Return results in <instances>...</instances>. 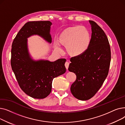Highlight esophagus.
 I'll list each match as a JSON object with an SVG mask.
<instances>
[{
	"mask_svg": "<svg viewBox=\"0 0 125 125\" xmlns=\"http://www.w3.org/2000/svg\"><path fill=\"white\" fill-rule=\"evenodd\" d=\"M69 63L68 62H65V68H66V69H68V67H69Z\"/></svg>",
	"mask_w": 125,
	"mask_h": 125,
	"instance_id": "esophagus-1",
	"label": "esophagus"
}]
</instances>
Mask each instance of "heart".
Instances as JSON below:
<instances>
[{
    "instance_id": "obj_1",
    "label": "heart",
    "mask_w": 125,
    "mask_h": 125,
    "mask_svg": "<svg viewBox=\"0 0 125 125\" xmlns=\"http://www.w3.org/2000/svg\"><path fill=\"white\" fill-rule=\"evenodd\" d=\"M91 40L89 30L85 27L76 26L69 27L63 31L59 36V42L66 47L67 54L71 57H77L88 50ZM55 49L61 52L58 42L54 43Z\"/></svg>"
}]
</instances>
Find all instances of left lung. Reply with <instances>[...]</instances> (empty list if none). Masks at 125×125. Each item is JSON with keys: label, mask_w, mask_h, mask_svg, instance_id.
<instances>
[{"label": "left lung", "mask_w": 125, "mask_h": 125, "mask_svg": "<svg viewBox=\"0 0 125 125\" xmlns=\"http://www.w3.org/2000/svg\"><path fill=\"white\" fill-rule=\"evenodd\" d=\"M89 22L92 29L89 47L82 55L71 58L68 67L76 75L70 87L71 92L81 100L91 99L100 89L108 75L111 60L107 36L96 22Z\"/></svg>", "instance_id": "1"}]
</instances>
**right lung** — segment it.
<instances>
[{
  "label": "right lung",
  "instance_id": "obj_1",
  "mask_svg": "<svg viewBox=\"0 0 125 125\" xmlns=\"http://www.w3.org/2000/svg\"><path fill=\"white\" fill-rule=\"evenodd\" d=\"M52 23L49 21L26 23L18 33L11 45L10 64L20 87L35 99H43L51 92L53 78L66 72V59L54 62L33 60L29 54L27 38L38 35L51 43Z\"/></svg>",
  "mask_w": 125,
  "mask_h": 125
}]
</instances>
